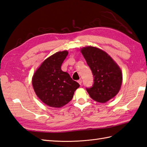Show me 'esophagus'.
<instances>
[{
    "instance_id": "1",
    "label": "esophagus",
    "mask_w": 147,
    "mask_h": 147,
    "mask_svg": "<svg viewBox=\"0 0 147 147\" xmlns=\"http://www.w3.org/2000/svg\"><path fill=\"white\" fill-rule=\"evenodd\" d=\"M77 82H78V83H79L80 85H82V80H81V79H79V80L77 81Z\"/></svg>"
}]
</instances>
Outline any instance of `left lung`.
I'll use <instances>...</instances> for the list:
<instances>
[{
	"mask_svg": "<svg viewBox=\"0 0 147 147\" xmlns=\"http://www.w3.org/2000/svg\"><path fill=\"white\" fill-rule=\"evenodd\" d=\"M94 76V84L86 88L93 100L104 103L119 92L123 80L120 68L106 52L94 47L81 49Z\"/></svg>",
	"mask_w": 147,
	"mask_h": 147,
	"instance_id": "1",
	"label": "left lung"
}]
</instances>
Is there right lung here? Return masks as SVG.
I'll list each match as a JSON object with an SVG mask.
<instances>
[{"instance_id": "add662e5", "label": "right lung", "mask_w": 147, "mask_h": 147, "mask_svg": "<svg viewBox=\"0 0 147 147\" xmlns=\"http://www.w3.org/2000/svg\"><path fill=\"white\" fill-rule=\"evenodd\" d=\"M67 51H58L47 58L32 79L34 92L42 102L53 107H61L72 99L80 85L67 72L61 69L68 55Z\"/></svg>"}]
</instances>
